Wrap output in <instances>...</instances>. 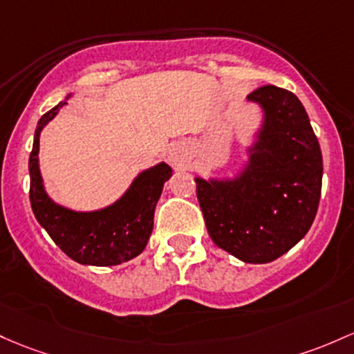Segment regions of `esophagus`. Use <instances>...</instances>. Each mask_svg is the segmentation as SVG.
Returning <instances> with one entry per match:
<instances>
[{"label": "esophagus", "instance_id": "1", "mask_svg": "<svg viewBox=\"0 0 354 354\" xmlns=\"http://www.w3.org/2000/svg\"><path fill=\"white\" fill-rule=\"evenodd\" d=\"M169 161L173 165H183L186 161V149L183 146H173L169 147V153H168Z\"/></svg>", "mask_w": 354, "mask_h": 354}]
</instances>
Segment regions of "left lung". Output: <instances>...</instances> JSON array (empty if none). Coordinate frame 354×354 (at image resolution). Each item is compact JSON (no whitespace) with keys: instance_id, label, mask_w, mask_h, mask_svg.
<instances>
[{"instance_id":"obj_1","label":"left lung","mask_w":354,"mask_h":354,"mask_svg":"<svg viewBox=\"0 0 354 354\" xmlns=\"http://www.w3.org/2000/svg\"><path fill=\"white\" fill-rule=\"evenodd\" d=\"M263 120L248 162L232 180L195 178L196 196L213 242L247 263L289 252L319 207L322 154L308 112L292 92L263 85L247 95Z\"/></svg>"}]
</instances>
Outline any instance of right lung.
I'll list each match as a JSON object with an SVG mask.
<instances>
[{
	"label": "right lung",
	"instance_id": "right-lung-1",
	"mask_svg": "<svg viewBox=\"0 0 354 354\" xmlns=\"http://www.w3.org/2000/svg\"><path fill=\"white\" fill-rule=\"evenodd\" d=\"M68 99V97H67ZM65 100L41 115L30 153V203L35 218L64 254L84 266H118L146 248L154 225V209L171 168L159 162L142 171L115 203L95 212H73L57 205L45 192L38 166L41 129L65 106Z\"/></svg>",
	"mask_w": 354,
	"mask_h": 354
}]
</instances>
